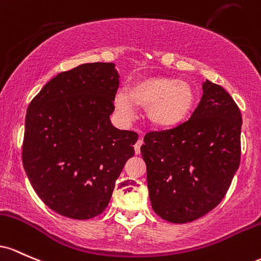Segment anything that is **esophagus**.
Masks as SVG:
<instances>
[{"label":"esophagus","mask_w":261,"mask_h":261,"mask_svg":"<svg viewBox=\"0 0 261 261\" xmlns=\"http://www.w3.org/2000/svg\"><path fill=\"white\" fill-rule=\"evenodd\" d=\"M143 145V140L139 139L137 140V143L134 144V151H136V154H140V146Z\"/></svg>","instance_id":"1"}]
</instances>
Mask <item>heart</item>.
Instances as JSON below:
<instances>
[{
  "label": "heart",
  "instance_id": "b5f03b06",
  "mask_svg": "<svg viewBox=\"0 0 261 261\" xmlns=\"http://www.w3.org/2000/svg\"><path fill=\"white\" fill-rule=\"evenodd\" d=\"M146 107L149 121L155 127L174 128L181 124L195 106L191 85L174 77L156 76L134 81L128 86V95L118 92L115 107L125 121L136 118V106Z\"/></svg>",
  "mask_w": 261,
  "mask_h": 261
}]
</instances>
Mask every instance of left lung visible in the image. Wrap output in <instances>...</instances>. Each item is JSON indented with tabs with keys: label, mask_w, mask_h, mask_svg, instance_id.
<instances>
[{
	"label": "left lung",
	"mask_w": 261,
	"mask_h": 261,
	"mask_svg": "<svg viewBox=\"0 0 261 261\" xmlns=\"http://www.w3.org/2000/svg\"><path fill=\"white\" fill-rule=\"evenodd\" d=\"M242 113L222 86L207 80L189 121L145 134L140 146L149 197L159 217L187 223L223 200L241 163Z\"/></svg>",
	"instance_id": "left-lung-1"
}]
</instances>
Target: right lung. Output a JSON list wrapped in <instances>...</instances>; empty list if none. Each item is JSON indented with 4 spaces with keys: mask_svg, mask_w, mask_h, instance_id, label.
<instances>
[{
    "mask_svg": "<svg viewBox=\"0 0 261 261\" xmlns=\"http://www.w3.org/2000/svg\"><path fill=\"white\" fill-rule=\"evenodd\" d=\"M112 63L83 64L44 85L25 115L22 162L34 191L64 217L90 219L111 200L138 134L119 130Z\"/></svg>",
    "mask_w": 261,
    "mask_h": 261,
    "instance_id": "add662e5",
    "label": "right lung"
}]
</instances>
